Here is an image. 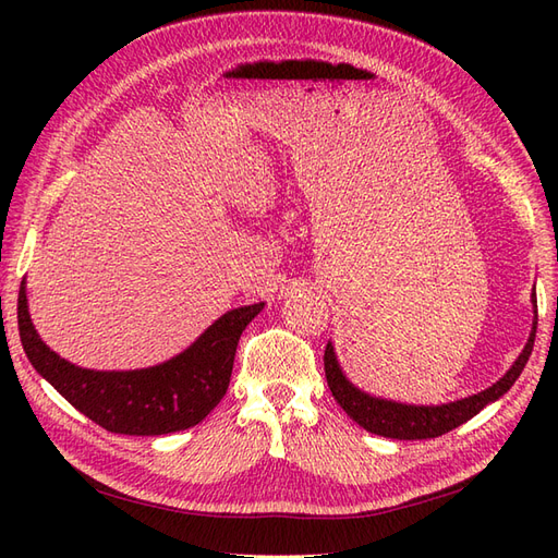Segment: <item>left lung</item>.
<instances>
[{
  "mask_svg": "<svg viewBox=\"0 0 558 558\" xmlns=\"http://www.w3.org/2000/svg\"><path fill=\"white\" fill-rule=\"evenodd\" d=\"M533 307H535L533 330H531L526 347H523V351H521V356L508 369V375L477 396H470V398L456 400L449 404H437V408H414V404H400V402H391V400L373 398V396L359 391V388L342 375L330 342L324 353L328 386H330L335 400L340 402V408L367 433L391 437V440H428V437L445 435V433L453 430L456 426L465 424L468 418L480 414L488 402H494L502 393H508L510 386L519 379L521 369L526 367V363L531 359L533 342H535V330H537L535 291H533Z\"/></svg>",
  "mask_w": 558,
  "mask_h": 558,
  "instance_id": "left-lung-1",
  "label": "left lung"
}]
</instances>
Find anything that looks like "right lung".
<instances>
[{
    "mask_svg": "<svg viewBox=\"0 0 558 558\" xmlns=\"http://www.w3.org/2000/svg\"><path fill=\"white\" fill-rule=\"evenodd\" d=\"M260 310L263 302L232 310L177 359L132 373L81 369L50 351L32 326L23 286L19 330L37 373L97 426L121 435H165L199 424L221 402L242 330Z\"/></svg>",
    "mask_w": 558,
    "mask_h": 558,
    "instance_id": "add662e5",
    "label": "right lung"
}]
</instances>
